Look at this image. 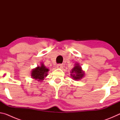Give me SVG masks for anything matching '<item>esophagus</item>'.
Returning <instances> with one entry per match:
<instances>
[{
  "instance_id": "esophagus-1",
  "label": "esophagus",
  "mask_w": 120,
  "mask_h": 120,
  "mask_svg": "<svg viewBox=\"0 0 120 120\" xmlns=\"http://www.w3.org/2000/svg\"><path fill=\"white\" fill-rule=\"evenodd\" d=\"M56 67H57L58 68L62 69V67H63V66H62V64H57V66H56Z\"/></svg>"
}]
</instances>
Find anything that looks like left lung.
I'll use <instances>...</instances> for the list:
<instances>
[{
  "instance_id": "8db88e82",
  "label": "left lung",
  "mask_w": 120,
  "mask_h": 120,
  "mask_svg": "<svg viewBox=\"0 0 120 120\" xmlns=\"http://www.w3.org/2000/svg\"><path fill=\"white\" fill-rule=\"evenodd\" d=\"M85 72L82 69V67L78 64H76L74 68L71 71V76L75 80H78L84 76Z\"/></svg>"
}]
</instances>
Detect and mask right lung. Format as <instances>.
Listing matches in <instances>:
<instances>
[{"label": "right lung", "mask_w": 120, "mask_h": 120, "mask_svg": "<svg viewBox=\"0 0 120 120\" xmlns=\"http://www.w3.org/2000/svg\"><path fill=\"white\" fill-rule=\"evenodd\" d=\"M49 71V69L46 68L44 64H41V66H38L32 70L31 73L32 78L38 81L43 80L44 78L47 76Z\"/></svg>", "instance_id": "1"}]
</instances>
